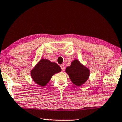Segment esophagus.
Here are the masks:
<instances>
[{"label": "esophagus", "instance_id": "esophagus-1", "mask_svg": "<svg viewBox=\"0 0 122 122\" xmlns=\"http://www.w3.org/2000/svg\"><path fill=\"white\" fill-rule=\"evenodd\" d=\"M60 66H61V70H62L63 71H64V70H65V66H64V65L61 64V65H60Z\"/></svg>", "mask_w": 122, "mask_h": 122}]
</instances>
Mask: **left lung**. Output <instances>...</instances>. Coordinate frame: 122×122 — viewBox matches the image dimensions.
<instances>
[{
	"mask_svg": "<svg viewBox=\"0 0 122 122\" xmlns=\"http://www.w3.org/2000/svg\"><path fill=\"white\" fill-rule=\"evenodd\" d=\"M65 72L69 76L72 82L78 86L85 84L89 78V69L82 65L76 59L72 61L71 66L66 67Z\"/></svg>",
	"mask_w": 122,
	"mask_h": 122,
	"instance_id": "obj_1",
	"label": "left lung"
}]
</instances>
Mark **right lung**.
<instances>
[{"label": "right lung", "mask_w": 122, "mask_h": 122, "mask_svg": "<svg viewBox=\"0 0 122 122\" xmlns=\"http://www.w3.org/2000/svg\"><path fill=\"white\" fill-rule=\"evenodd\" d=\"M61 68L55 62L42 59L31 71V76L34 81L40 86H44L55 73L61 71Z\"/></svg>", "instance_id": "add662e5"}]
</instances>
